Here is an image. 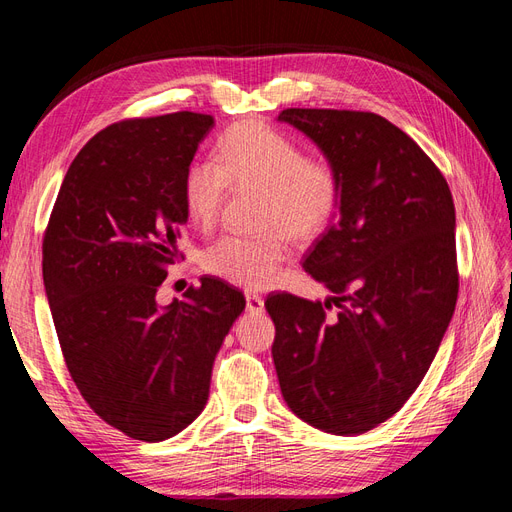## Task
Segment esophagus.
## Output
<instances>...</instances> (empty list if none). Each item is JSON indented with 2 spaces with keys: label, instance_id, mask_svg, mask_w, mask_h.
I'll return each instance as SVG.
<instances>
[{
  "label": "esophagus",
  "instance_id": "esophagus-1",
  "mask_svg": "<svg viewBox=\"0 0 512 512\" xmlns=\"http://www.w3.org/2000/svg\"><path fill=\"white\" fill-rule=\"evenodd\" d=\"M245 301H247V309H250L252 314H260L262 309H265V301H262L260 294H256L252 290L245 292Z\"/></svg>",
  "mask_w": 512,
  "mask_h": 512
}]
</instances>
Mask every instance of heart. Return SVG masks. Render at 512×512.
Listing matches in <instances>:
<instances>
[{
    "instance_id": "obj_1",
    "label": "heart",
    "mask_w": 512,
    "mask_h": 512,
    "mask_svg": "<svg viewBox=\"0 0 512 512\" xmlns=\"http://www.w3.org/2000/svg\"><path fill=\"white\" fill-rule=\"evenodd\" d=\"M230 188H258L262 235H224L203 256L209 273L241 286L275 282L290 256V235L312 241L337 220L344 181L335 164L305 156L301 143L262 121L230 128L213 158L194 160L183 177V203L190 220L209 228L220 218Z\"/></svg>"
}]
</instances>
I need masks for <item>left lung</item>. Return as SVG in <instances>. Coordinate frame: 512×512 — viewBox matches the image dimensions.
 I'll use <instances>...</instances> for the list:
<instances>
[{"label":"left lung","instance_id":"obj_1","mask_svg":"<svg viewBox=\"0 0 512 512\" xmlns=\"http://www.w3.org/2000/svg\"><path fill=\"white\" fill-rule=\"evenodd\" d=\"M339 170V218L303 269L331 303L271 292L273 363L290 410L354 436L401 410L453 318L459 269L455 205L440 168L391 121L367 111L286 108Z\"/></svg>","mask_w":512,"mask_h":512}]
</instances>
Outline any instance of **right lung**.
I'll return each mask as SVG.
<instances>
[{"label":"right lung","mask_w":512,"mask_h":512,"mask_svg":"<svg viewBox=\"0 0 512 512\" xmlns=\"http://www.w3.org/2000/svg\"><path fill=\"white\" fill-rule=\"evenodd\" d=\"M213 128L179 111L111 123L79 151L42 239V275L76 389L104 423L160 442L203 412L243 292L203 277L166 309L156 292L188 220L183 177Z\"/></svg>","instance_id":"add662e5"}]
</instances>
